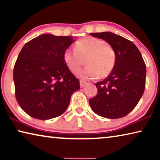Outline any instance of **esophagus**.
I'll use <instances>...</instances> for the list:
<instances>
[{
  "mask_svg": "<svg viewBox=\"0 0 160 160\" xmlns=\"http://www.w3.org/2000/svg\"><path fill=\"white\" fill-rule=\"evenodd\" d=\"M86 85H87V82H84V81H80V86L81 88H84V87H85Z\"/></svg>",
  "mask_w": 160,
  "mask_h": 160,
  "instance_id": "esophagus-1",
  "label": "esophagus"
}]
</instances>
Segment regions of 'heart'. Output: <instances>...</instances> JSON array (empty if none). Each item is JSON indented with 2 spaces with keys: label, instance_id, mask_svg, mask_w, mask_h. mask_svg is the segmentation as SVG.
Segmentation results:
<instances>
[{
  "label": "heart",
  "instance_id": "1",
  "mask_svg": "<svg viewBox=\"0 0 160 160\" xmlns=\"http://www.w3.org/2000/svg\"><path fill=\"white\" fill-rule=\"evenodd\" d=\"M68 68L77 73L85 63L81 72L84 79L105 78L109 76L116 64V52L112 46L99 38L87 37L78 41L75 50L68 48L63 55Z\"/></svg>",
  "mask_w": 160,
  "mask_h": 160
}]
</instances>
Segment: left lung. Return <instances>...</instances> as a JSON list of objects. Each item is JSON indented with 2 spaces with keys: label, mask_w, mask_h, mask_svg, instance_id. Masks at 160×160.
<instances>
[{
  "label": "left lung",
  "mask_w": 160,
  "mask_h": 160,
  "mask_svg": "<svg viewBox=\"0 0 160 160\" xmlns=\"http://www.w3.org/2000/svg\"><path fill=\"white\" fill-rule=\"evenodd\" d=\"M107 42L115 50L116 64L111 74L95 83L96 96L90 99L97 114L107 118L126 116L138 104L145 88L146 66L133 43L112 32L91 33Z\"/></svg>",
  "instance_id": "8db88e82"
}]
</instances>
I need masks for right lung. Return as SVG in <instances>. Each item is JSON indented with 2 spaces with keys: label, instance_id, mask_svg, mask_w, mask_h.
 Instances as JSON below:
<instances>
[{
  "label": "right lung",
  "instance_id": "1",
  "mask_svg": "<svg viewBox=\"0 0 160 160\" xmlns=\"http://www.w3.org/2000/svg\"><path fill=\"white\" fill-rule=\"evenodd\" d=\"M72 37L40 35L26 43L13 69L19 105L32 117L56 118L65 112L80 81L65 63L63 55Z\"/></svg>",
  "mask_w": 160,
  "mask_h": 160
}]
</instances>
